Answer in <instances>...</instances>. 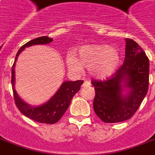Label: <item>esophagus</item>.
Wrapping results in <instances>:
<instances>
[{
  "label": "esophagus",
  "instance_id": "34e87169",
  "mask_svg": "<svg viewBox=\"0 0 155 155\" xmlns=\"http://www.w3.org/2000/svg\"><path fill=\"white\" fill-rule=\"evenodd\" d=\"M90 85H91V84H90V82L88 81V80H84V84H82V87H88V86H90Z\"/></svg>",
  "mask_w": 155,
  "mask_h": 155
}]
</instances>
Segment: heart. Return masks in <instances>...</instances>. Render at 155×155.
Wrapping results in <instances>:
<instances>
[{
  "instance_id": "obj_1",
  "label": "heart",
  "mask_w": 155,
  "mask_h": 155,
  "mask_svg": "<svg viewBox=\"0 0 155 155\" xmlns=\"http://www.w3.org/2000/svg\"><path fill=\"white\" fill-rule=\"evenodd\" d=\"M79 58L74 54L67 58L68 68L78 72L82 66L88 68L91 75L99 79H104L115 72L120 62V54L117 50L108 45H91L79 51Z\"/></svg>"
}]
</instances>
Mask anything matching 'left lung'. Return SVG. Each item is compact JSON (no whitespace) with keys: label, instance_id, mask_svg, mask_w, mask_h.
Wrapping results in <instances>:
<instances>
[{"label":"left lung","instance_id":"obj_1","mask_svg":"<svg viewBox=\"0 0 155 155\" xmlns=\"http://www.w3.org/2000/svg\"><path fill=\"white\" fill-rule=\"evenodd\" d=\"M125 41L122 65L106 80H92L96 92L93 109L105 123L121 122L132 117L148 91L149 58L137 42L130 38ZM122 87L130 89L125 96L122 95Z\"/></svg>","mask_w":155,"mask_h":155}]
</instances>
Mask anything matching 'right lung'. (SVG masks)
<instances>
[{
    "label": "right lung",
    "instance_id": "obj_1",
    "mask_svg": "<svg viewBox=\"0 0 155 155\" xmlns=\"http://www.w3.org/2000/svg\"><path fill=\"white\" fill-rule=\"evenodd\" d=\"M53 41V38L47 36L39 37L31 40L23 45L18 51L16 55L15 60L12 67V88H13V97L15 101L16 106L18 107L21 113L25 117L37 121V122L43 123V124H54L58 122L63 115L64 114L70 105L71 101L75 93L80 89V86L84 83L83 80L77 81H66L61 85L60 88L58 90L54 96L47 101L46 104L37 107H32L24 102L20 97H18L14 88V81H15V74H14V68H15L16 61L18 59L19 54L25 49V47H30L33 45L47 44Z\"/></svg>",
    "mask_w": 155,
    "mask_h": 155
}]
</instances>
